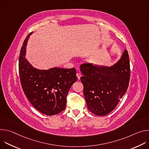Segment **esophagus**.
Returning a JSON list of instances; mask_svg holds the SVG:
<instances>
[{"label":"esophagus","mask_w":149,"mask_h":149,"mask_svg":"<svg viewBox=\"0 0 149 149\" xmlns=\"http://www.w3.org/2000/svg\"><path fill=\"white\" fill-rule=\"evenodd\" d=\"M77 78H78V79H80V77H81V74H80V73H77Z\"/></svg>","instance_id":"esophagus-1"}]
</instances>
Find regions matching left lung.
I'll return each instance as SVG.
<instances>
[{"instance_id":"left-lung-1","label":"left lung","mask_w":149,"mask_h":149,"mask_svg":"<svg viewBox=\"0 0 149 149\" xmlns=\"http://www.w3.org/2000/svg\"><path fill=\"white\" fill-rule=\"evenodd\" d=\"M80 79L88 109L103 116L112 111L126 93L130 77L128 52L124 50L120 59L111 67L84 63L80 66Z\"/></svg>"}]
</instances>
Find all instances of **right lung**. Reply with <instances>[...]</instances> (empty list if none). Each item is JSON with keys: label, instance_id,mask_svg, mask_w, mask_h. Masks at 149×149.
I'll use <instances>...</instances> for the list:
<instances>
[{"label": "right lung", "instance_id": "add662e5", "mask_svg": "<svg viewBox=\"0 0 149 149\" xmlns=\"http://www.w3.org/2000/svg\"><path fill=\"white\" fill-rule=\"evenodd\" d=\"M25 39L19 58L21 86L28 100L39 111L53 116L65 110L67 96L72 85L77 80L75 68H52L48 70L33 68L25 58L28 40Z\"/></svg>", "mask_w": 149, "mask_h": 149}]
</instances>
